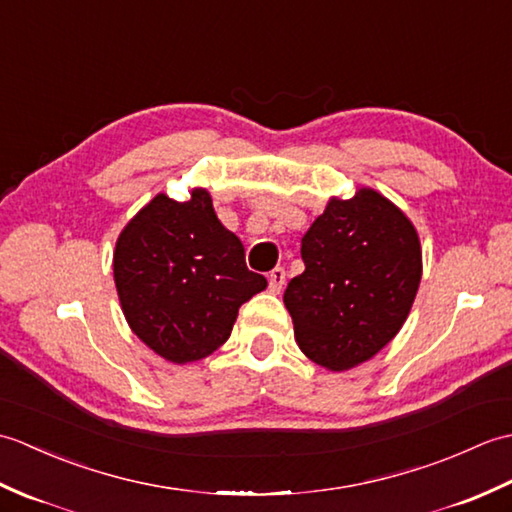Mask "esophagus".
<instances>
[{
    "instance_id": "esophagus-1",
    "label": "esophagus",
    "mask_w": 512,
    "mask_h": 512,
    "mask_svg": "<svg viewBox=\"0 0 512 512\" xmlns=\"http://www.w3.org/2000/svg\"><path fill=\"white\" fill-rule=\"evenodd\" d=\"M286 284V270L284 268H273L270 270L268 275V288L270 292H275V295H279L281 288H284Z\"/></svg>"
}]
</instances>
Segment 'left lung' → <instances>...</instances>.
Listing matches in <instances>:
<instances>
[{"label": "left lung", "mask_w": 512, "mask_h": 512, "mask_svg": "<svg viewBox=\"0 0 512 512\" xmlns=\"http://www.w3.org/2000/svg\"><path fill=\"white\" fill-rule=\"evenodd\" d=\"M306 270L284 292L295 341L310 361L343 372L400 332L422 279L416 226L383 193L330 198L301 239Z\"/></svg>", "instance_id": "left-lung-1"}]
</instances>
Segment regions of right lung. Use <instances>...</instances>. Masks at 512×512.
I'll return each instance as SVG.
<instances>
[{
  "label": "right lung",
  "instance_id": "obj_1",
  "mask_svg": "<svg viewBox=\"0 0 512 512\" xmlns=\"http://www.w3.org/2000/svg\"><path fill=\"white\" fill-rule=\"evenodd\" d=\"M114 284L129 328L169 363L213 354L242 303L268 281L250 273L244 246L217 220L211 193L187 202L158 193L116 239Z\"/></svg>",
  "mask_w": 512,
  "mask_h": 512
}]
</instances>
